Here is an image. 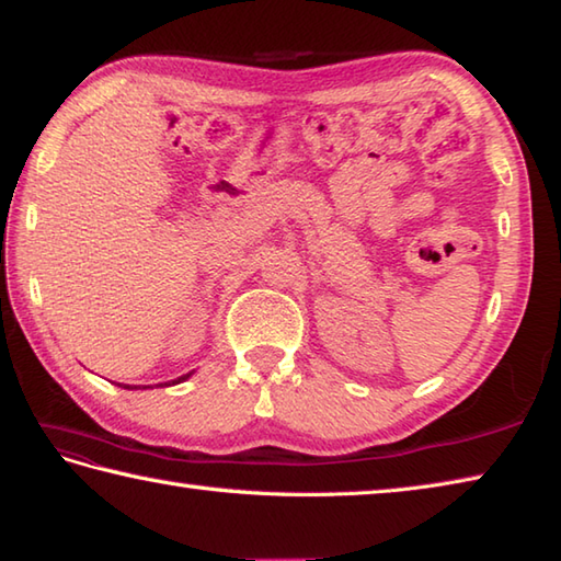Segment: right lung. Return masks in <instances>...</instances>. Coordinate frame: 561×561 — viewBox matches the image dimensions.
I'll use <instances>...</instances> for the list:
<instances>
[{"label": "right lung", "instance_id": "add662e5", "mask_svg": "<svg viewBox=\"0 0 561 561\" xmlns=\"http://www.w3.org/2000/svg\"><path fill=\"white\" fill-rule=\"evenodd\" d=\"M186 377H190V375H184V377H180V379H174L172 383H180V381H182V379H186ZM160 387H162V383H160ZM164 387H170V383H164ZM126 389H128V387H126Z\"/></svg>", "mask_w": 561, "mask_h": 561}]
</instances>
